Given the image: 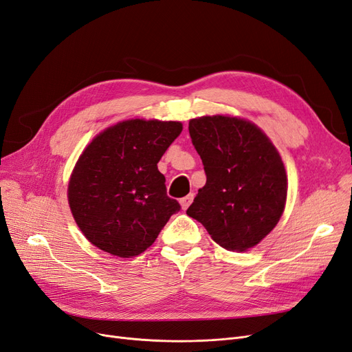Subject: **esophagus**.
<instances>
[{"label": "esophagus", "instance_id": "esophagus-1", "mask_svg": "<svg viewBox=\"0 0 352 352\" xmlns=\"http://www.w3.org/2000/svg\"><path fill=\"white\" fill-rule=\"evenodd\" d=\"M192 200H194V194H188V196L179 200V204H181V207H183V210L188 209V206L192 203Z\"/></svg>", "mask_w": 352, "mask_h": 352}]
</instances>
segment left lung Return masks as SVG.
Returning a JSON list of instances; mask_svg holds the SVG:
<instances>
[{
  "label": "left lung",
  "mask_w": 352,
  "mask_h": 352,
  "mask_svg": "<svg viewBox=\"0 0 352 352\" xmlns=\"http://www.w3.org/2000/svg\"><path fill=\"white\" fill-rule=\"evenodd\" d=\"M188 130L207 179L187 214L222 248H252L284 212L287 175L278 151L261 129L238 117L203 116Z\"/></svg>",
  "instance_id": "1"
}]
</instances>
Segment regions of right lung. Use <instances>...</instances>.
Here are the masks:
<instances>
[{
    "instance_id": "right-lung-1",
    "label": "right lung",
    "mask_w": 352,
    "mask_h": 352,
    "mask_svg": "<svg viewBox=\"0 0 352 352\" xmlns=\"http://www.w3.org/2000/svg\"><path fill=\"white\" fill-rule=\"evenodd\" d=\"M179 122L124 120L97 135L68 186L72 216L98 250L120 258L146 251L181 206L166 196L158 162Z\"/></svg>"
}]
</instances>
